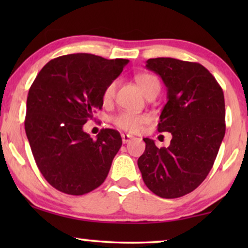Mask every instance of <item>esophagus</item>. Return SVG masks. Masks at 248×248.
Masks as SVG:
<instances>
[{
	"label": "esophagus",
	"mask_w": 248,
	"mask_h": 248,
	"mask_svg": "<svg viewBox=\"0 0 248 248\" xmlns=\"http://www.w3.org/2000/svg\"><path fill=\"white\" fill-rule=\"evenodd\" d=\"M132 139H133V137L130 134H126V133H123L122 134V141H123V143H127V142H130Z\"/></svg>",
	"instance_id": "34e87169"
}]
</instances>
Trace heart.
I'll use <instances>...</instances> for the list:
<instances>
[{
  "mask_svg": "<svg viewBox=\"0 0 248 248\" xmlns=\"http://www.w3.org/2000/svg\"><path fill=\"white\" fill-rule=\"evenodd\" d=\"M138 86L145 97H148L152 91L160 89V83L159 80L155 76L149 73H141L135 78ZM115 90H116V81H113L105 88L103 93L104 101H109L114 97ZM113 123L118 128L124 131L137 132L140 130L142 125L148 123L150 121V116L147 114H135L132 111H121L113 117Z\"/></svg>",
  "mask_w": 248,
  "mask_h": 248,
  "instance_id": "1",
  "label": "heart"
}]
</instances>
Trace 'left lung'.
Instances as JSON below:
<instances>
[{
  "instance_id": "obj_1",
  "label": "left lung",
  "mask_w": 248,
  "mask_h": 248,
  "mask_svg": "<svg viewBox=\"0 0 248 248\" xmlns=\"http://www.w3.org/2000/svg\"><path fill=\"white\" fill-rule=\"evenodd\" d=\"M160 76L168 101L158 124L170 132L167 148L145 138L138 166L144 184L155 195L176 199L198 187L211 170L225 137V97L215 77L200 63L170 57L147 61Z\"/></svg>"
}]
</instances>
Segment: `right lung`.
<instances>
[{"mask_svg":"<svg viewBox=\"0 0 248 248\" xmlns=\"http://www.w3.org/2000/svg\"><path fill=\"white\" fill-rule=\"evenodd\" d=\"M128 60L70 54L50 60L27 98L25 130L37 167L57 191L83 195L99 187L122 145L120 132L103 128L97 140L82 127L103 107L105 88Z\"/></svg>","mask_w":248,"mask_h":248,"instance_id":"1","label":"right lung"}]
</instances>
